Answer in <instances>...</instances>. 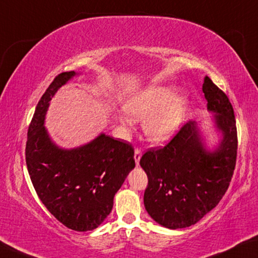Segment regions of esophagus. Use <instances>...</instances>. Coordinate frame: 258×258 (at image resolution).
Masks as SVG:
<instances>
[{
	"label": "esophagus",
	"instance_id": "esophagus-1",
	"mask_svg": "<svg viewBox=\"0 0 258 258\" xmlns=\"http://www.w3.org/2000/svg\"><path fill=\"white\" fill-rule=\"evenodd\" d=\"M141 157H142V151H141V150H138V149L135 150V153H134V159H135V162H136V165H137V166L140 165Z\"/></svg>",
	"mask_w": 258,
	"mask_h": 258
}]
</instances>
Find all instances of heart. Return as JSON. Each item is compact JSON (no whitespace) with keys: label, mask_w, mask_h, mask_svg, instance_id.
Wrapping results in <instances>:
<instances>
[{"label":"heart","mask_w":258,"mask_h":258,"mask_svg":"<svg viewBox=\"0 0 258 258\" xmlns=\"http://www.w3.org/2000/svg\"><path fill=\"white\" fill-rule=\"evenodd\" d=\"M189 99L177 94V89L169 85H152L134 93L126 99L123 108L135 120H142L143 129L153 142L168 141L183 122L189 109ZM122 124H129L130 118L118 116Z\"/></svg>","instance_id":"obj_1"}]
</instances>
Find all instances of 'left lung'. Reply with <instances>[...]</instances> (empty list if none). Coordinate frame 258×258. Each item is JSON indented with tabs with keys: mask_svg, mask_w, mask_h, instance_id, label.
<instances>
[{
	"mask_svg": "<svg viewBox=\"0 0 258 258\" xmlns=\"http://www.w3.org/2000/svg\"><path fill=\"white\" fill-rule=\"evenodd\" d=\"M208 112L212 113V135L216 144L200 122L190 121L159 150L148 151L140 165L149 184L144 207L162 227L177 229L195 225L217 207L234 172L237 135L234 110L226 94L204 77Z\"/></svg>",
	"mask_w": 258,
	"mask_h": 258,
	"instance_id": "1",
	"label": "left lung"
}]
</instances>
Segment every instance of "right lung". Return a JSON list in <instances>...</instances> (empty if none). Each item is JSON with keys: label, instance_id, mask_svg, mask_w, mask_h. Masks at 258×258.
<instances>
[{"label": "right lung", "instance_id": "right-lung-1", "mask_svg": "<svg viewBox=\"0 0 258 258\" xmlns=\"http://www.w3.org/2000/svg\"><path fill=\"white\" fill-rule=\"evenodd\" d=\"M81 73H62L38 102L27 132L26 165L43 205L74 231L99 227L113 209L114 196L135 168L134 149L100 133L77 148L66 149L51 140L45 126L50 100Z\"/></svg>", "mask_w": 258, "mask_h": 258}]
</instances>
